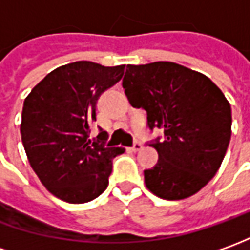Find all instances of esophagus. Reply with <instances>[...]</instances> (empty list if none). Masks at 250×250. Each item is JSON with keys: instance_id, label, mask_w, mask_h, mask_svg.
<instances>
[{"instance_id": "34e87169", "label": "esophagus", "mask_w": 250, "mask_h": 250, "mask_svg": "<svg viewBox=\"0 0 250 250\" xmlns=\"http://www.w3.org/2000/svg\"><path fill=\"white\" fill-rule=\"evenodd\" d=\"M142 148H143V146H142V143H135V145H133V147H132L130 150H132V151H133V152H137V151H140Z\"/></svg>"}]
</instances>
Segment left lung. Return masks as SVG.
I'll list each match as a JSON object with an SVG mask.
<instances>
[{
	"mask_svg": "<svg viewBox=\"0 0 250 250\" xmlns=\"http://www.w3.org/2000/svg\"><path fill=\"white\" fill-rule=\"evenodd\" d=\"M122 86L129 103L164 130L152 143L158 162L145 170L147 188L169 201L198 192L222 165L231 137V107L207 75L172 62L128 64Z\"/></svg>",
	"mask_w": 250,
	"mask_h": 250,
	"instance_id": "8db88e82",
	"label": "left lung"
}]
</instances>
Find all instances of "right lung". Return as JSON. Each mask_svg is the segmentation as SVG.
I'll use <instances>...</instances> for the list:
<instances>
[{
    "mask_svg": "<svg viewBox=\"0 0 250 250\" xmlns=\"http://www.w3.org/2000/svg\"><path fill=\"white\" fill-rule=\"evenodd\" d=\"M125 66L74 62L51 71L30 92L20 133L28 162L46 190L68 204L98 198L108 186L113 158L125 151L105 147L107 132L90 142L100 95L115 85Z\"/></svg>",
    "mask_w": 250,
    "mask_h": 250,
    "instance_id": "add662e5",
    "label": "right lung"
}]
</instances>
